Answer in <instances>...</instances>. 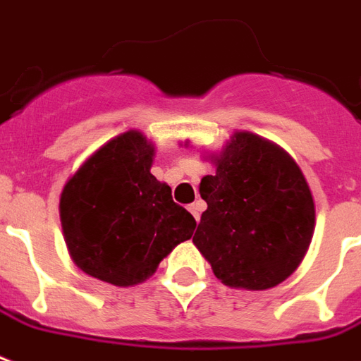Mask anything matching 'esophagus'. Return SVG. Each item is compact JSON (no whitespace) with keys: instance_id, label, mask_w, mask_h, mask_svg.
<instances>
[{"instance_id":"obj_1","label":"esophagus","mask_w":361,"mask_h":361,"mask_svg":"<svg viewBox=\"0 0 361 361\" xmlns=\"http://www.w3.org/2000/svg\"><path fill=\"white\" fill-rule=\"evenodd\" d=\"M204 210V202L202 200H195L192 204H189V212H191L192 216H195V219L199 221L200 219V212Z\"/></svg>"}]
</instances>
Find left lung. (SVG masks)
<instances>
[{
  "instance_id": "1",
  "label": "left lung",
  "mask_w": 361,
  "mask_h": 361,
  "mask_svg": "<svg viewBox=\"0 0 361 361\" xmlns=\"http://www.w3.org/2000/svg\"><path fill=\"white\" fill-rule=\"evenodd\" d=\"M206 159L216 174L200 180L208 208L192 244L221 284L250 291L279 286L301 265L314 235V199L299 164L246 130Z\"/></svg>"
}]
</instances>
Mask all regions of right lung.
Returning <instances> with one entry per match:
<instances>
[{
  "instance_id": "1",
  "label": "right lung",
  "mask_w": 361,
  "mask_h": 361,
  "mask_svg": "<svg viewBox=\"0 0 361 361\" xmlns=\"http://www.w3.org/2000/svg\"><path fill=\"white\" fill-rule=\"evenodd\" d=\"M155 144L126 130L98 147L66 181L60 221L66 246L82 272L128 288L153 276L178 244L189 240L195 217L151 174Z\"/></svg>"
}]
</instances>
